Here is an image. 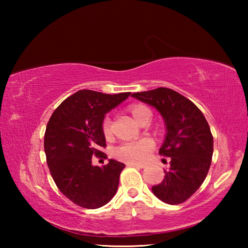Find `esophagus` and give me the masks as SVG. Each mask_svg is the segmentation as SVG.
<instances>
[{
  "instance_id": "34e87169",
  "label": "esophagus",
  "mask_w": 248,
  "mask_h": 248,
  "mask_svg": "<svg viewBox=\"0 0 248 248\" xmlns=\"http://www.w3.org/2000/svg\"><path fill=\"white\" fill-rule=\"evenodd\" d=\"M127 166H132V167H139V169H144L146 165L145 164H140V163H127Z\"/></svg>"
}]
</instances>
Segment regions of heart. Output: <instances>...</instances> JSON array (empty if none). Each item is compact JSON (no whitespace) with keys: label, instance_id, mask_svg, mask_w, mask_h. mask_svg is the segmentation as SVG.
<instances>
[{"label":"heart","instance_id":"b5f03b06","mask_svg":"<svg viewBox=\"0 0 248 248\" xmlns=\"http://www.w3.org/2000/svg\"><path fill=\"white\" fill-rule=\"evenodd\" d=\"M131 114L138 123H140L144 116L150 115V110L144 106H134L131 108ZM102 129L105 136L110 133V120L106 117L103 120ZM154 148L153 141L150 139H141L137 141H127L117 146L115 156L120 161L127 163H141L145 161Z\"/></svg>","mask_w":248,"mask_h":248}]
</instances>
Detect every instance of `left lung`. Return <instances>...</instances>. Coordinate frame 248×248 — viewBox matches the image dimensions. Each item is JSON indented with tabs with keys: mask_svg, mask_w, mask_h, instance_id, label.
Listing matches in <instances>:
<instances>
[{
	"mask_svg": "<svg viewBox=\"0 0 248 248\" xmlns=\"http://www.w3.org/2000/svg\"><path fill=\"white\" fill-rule=\"evenodd\" d=\"M131 96L156 108L165 120L167 133L158 153L170 157V169L152 187L153 194L165 203H183L199 189L211 165L213 137L207 120L191 100L166 87Z\"/></svg>",
	"mask_w": 248,
	"mask_h": 248,
	"instance_id": "obj_1",
	"label": "left lung"
}]
</instances>
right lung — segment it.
Here are the masks:
<instances>
[{
  "label": "right lung",
  "mask_w": 248,
  "mask_h": 248,
  "mask_svg": "<svg viewBox=\"0 0 248 248\" xmlns=\"http://www.w3.org/2000/svg\"><path fill=\"white\" fill-rule=\"evenodd\" d=\"M131 93L109 95L81 90L64 99L50 117L44 148L50 174L62 194L86 209L103 207L115 196L124 163L109 159L93 166L92 157H105L102 124L106 112Z\"/></svg>",
  "instance_id": "right-lung-1"
}]
</instances>
